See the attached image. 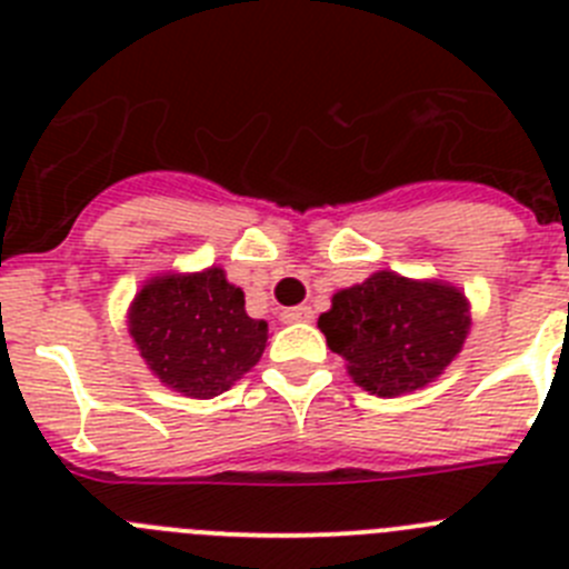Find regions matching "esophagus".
<instances>
[{
    "mask_svg": "<svg viewBox=\"0 0 569 569\" xmlns=\"http://www.w3.org/2000/svg\"><path fill=\"white\" fill-rule=\"evenodd\" d=\"M310 319H313V310H310L308 305H299V308L281 310V321H288V325H293V321H310Z\"/></svg>",
    "mask_w": 569,
    "mask_h": 569,
    "instance_id": "obj_1",
    "label": "esophagus"
}]
</instances>
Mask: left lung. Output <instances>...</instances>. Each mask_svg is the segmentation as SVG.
I'll list each match as a JSON object with an SVG mask.
<instances>
[{"mask_svg": "<svg viewBox=\"0 0 569 569\" xmlns=\"http://www.w3.org/2000/svg\"><path fill=\"white\" fill-rule=\"evenodd\" d=\"M319 328L356 385L399 396L433 381L456 359L470 316L456 288L381 270L336 293L333 308L319 316Z\"/></svg>", "mask_w": 569, "mask_h": 569, "instance_id": "1", "label": "left lung"}]
</instances>
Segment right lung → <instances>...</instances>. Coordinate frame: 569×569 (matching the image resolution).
Masks as SVG:
<instances>
[{
  "label": "right lung",
  "instance_id": "1",
  "mask_svg": "<svg viewBox=\"0 0 569 569\" xmlns=\"http://www.w3.org/2000/svg\"><path fill=\"white\" fill-rule=\"evenodd\" d=\"M130 336L164 385L210 399L261 359L268 325L244 313V293L224 270L210 268L144 284L130 308Z\"/></svg>",
  "mask_w": 569,
  "mask_h": 569
}]
</instances>
